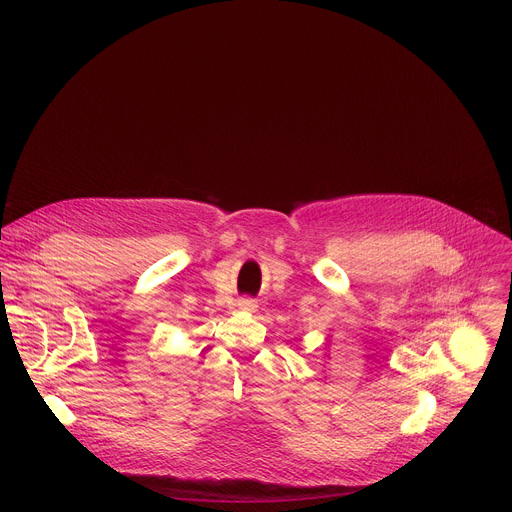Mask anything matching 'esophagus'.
<instances>
[{
  "mask_svg": "<svg viewBox=\"0 0 512 512\" xmlns=\"http://www.w3.org/2000/svg\"><path fill=\"white\" fill-rule=\"evenodd\" d=\"M239 308H241L243 312H255V310H257V304H255L253 300H249V298H243V300H239Z\"/></svg>",
  "mask_w": 512,
  "mask_h": 512,
  "instance_id": "esophagus-1",
  "label": "esophagus"
}]
</instances>
